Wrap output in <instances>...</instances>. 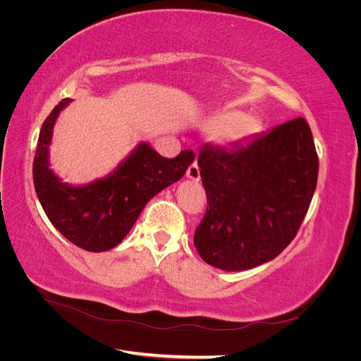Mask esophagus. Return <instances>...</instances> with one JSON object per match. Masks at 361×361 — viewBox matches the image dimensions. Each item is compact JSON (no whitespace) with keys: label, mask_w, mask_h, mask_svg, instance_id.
Instances as JSON below:
<instances>
[{"label":"esophagus","mask_w":361,"mask_h":361,"mask_svg":"<svg viewBox=\"0 0 361 361\" xmlns=\"http://www.w3.org/2000/svg\"><path fill=\"white\" fill-rule=\"evenodd\" d=\"M187 178L194 180V182H199L200 180V170H199V166L197 162H192L191 166L188 167L187 170Z\"/></svg>","instance_id":"1"}]
</instances>
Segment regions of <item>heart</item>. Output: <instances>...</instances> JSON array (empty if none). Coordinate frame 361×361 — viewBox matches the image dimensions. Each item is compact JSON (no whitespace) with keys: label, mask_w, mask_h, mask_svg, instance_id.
Instances as JSON below:
<instances>
[{"label":"heart","mask_w":361,"mask_h":361,"mask_svg":"<svg viewBox=\"0 0 361 361\" xmlns=\"http://www.w3.org/2000/svg\"><path fill=\"white\" fill-rule=\"evenodd\" d=\"M207 135L218 137L224 145H236L260 133L262 123L256 117H247L244 111L223 110L211 114L202 122Z\"/></svg>","instance_id":"obj_1"}]
</instances>
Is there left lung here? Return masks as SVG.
<instances>
[{
    "instance_id": "1",
    "label": "left lung",
    "mask_w": 361,
    "mask_h": 361,
    "mask_svg": "<svg viewBox=\"0 0 361 361\" xmlns=\"http://www.w3.org/2000/svg\"><path fill=\"white\" fill-rule=\"evenodd\" d=\"M206 215L195 228L202 259L245 271L277 257L297 235L316 190L319 162L302 117L245 145L199 152Z\"/></svg>"
}]
</instances>
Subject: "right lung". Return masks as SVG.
Returning <instances> with one entry per match:
<instances>
[{
    "instance_id": "right-lung-1",
    "label": "right lung",
    "mask_w": 361,
    "mask_h": 361,
    "mask_svg": "<svg viewBox=\"0 0 361 361\" xmlns=\"http://www.w3.org/2000/svg\"><path fill=\"white\" fill-rule=\"evenodd\" d=\"M72 99H63L42 125L32 162L36 194L52 226L75 245L101 253L123 241L147 202L178 182L194 161L192 150L164 158L146 141L105 178L85 185L63 182L49 162L54 126Z\"/></svg>"
}]
</instances>
